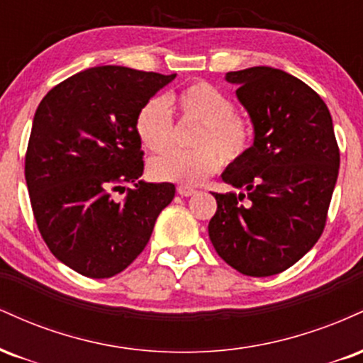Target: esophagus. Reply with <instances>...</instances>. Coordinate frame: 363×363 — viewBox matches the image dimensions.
I'll list each match as a JSON object with an SVG mask.
<instances>
[{"instance_id": "obj_1", "label": "esophagus", "mask_w": 363, "mask_h": 363, "mask_svg": "<svg viewBox=\"0 0 363 363\" xmlns=\"http://www.w3.org/2000/svg\"><path fill=\"white\" fill-rule=\"evenodd\" d=\"M177 193L181 196H193V194L198 193V191H196L194 187H191V186H179Z\"/></svg>"}]
</instances>
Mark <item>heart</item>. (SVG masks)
<instances>
[{
	"label": "heart",
	"mask_w": 363,
	"mask_h": 363,
	"mask_svg": "<svg viewBox=\"0 0 363 363\" xmlns=\"http://www.w3.org/2000/svg\"><path fill=\"white\" fill-rule=\"evenodd\" d=\"M184 123H198L191 147L150 162L158 181L196 186L215 176L225 164H237L251 152L256 129L247 116L234 109V101L213 83L198 80L182 86L169 101ZM164 99H150L135 118V131L148 152L164 155L176 145V126Z\"/></svg>",
	"instance_id": "heart-1"
}]
</instances>
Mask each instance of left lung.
Instances as JSON below:
<instances>
[{
  "label": "left lung",
  "mask_w": 363,
  "mask_h": 363,
  "mask_svg": "<svg viewBox=\"0 0 363 363\" xmlns=\"http://www.w3.org/2000/svg\"><path fill=\"white\" fill-rule=\"evenodd\" d=\"M251 116V152L222 179L242 193H211L208 234L216 254L247 277L294 266L318 242L340 170V148L323 99L298 78L254 66L227 73Z\"/></svg>",
  "instance_id": "1"
}]
</instances>
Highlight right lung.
<instances>
[{"label":"right lung","instance_id":"add662e5","mask_svg":"<svg viewBox=\"0 0 363 363\" xmlns=\"http://www.w3.org/2000/svg\"><path fill=\"white\" fill-rule=\"evenodd\" d=\"M174 78L97 66L57 83L37 107L25 153L32 211L49 251L83 277L126 269L174 199L172 182L138 181L145 162L135 131L140 107Z\"/></svg>","mask_w":363,"mask_h":363}]
</instances>
